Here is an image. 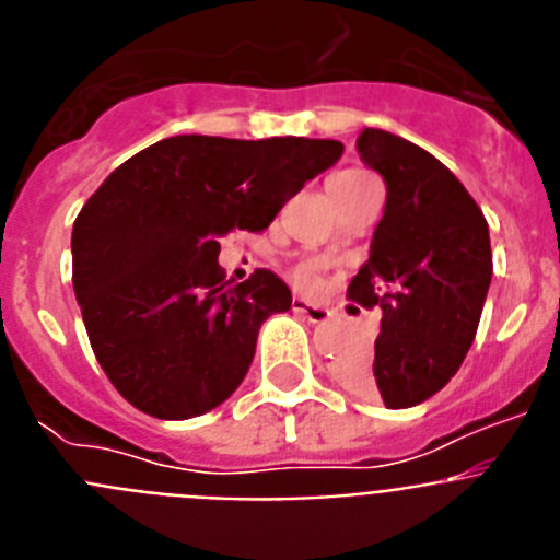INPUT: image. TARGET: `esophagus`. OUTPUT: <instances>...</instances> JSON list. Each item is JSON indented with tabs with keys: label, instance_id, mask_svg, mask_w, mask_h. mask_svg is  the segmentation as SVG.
I'll use <instances>...</instances> for the list:
<instances>
[{
	"label": "esophagus",
	"instance_id": "1",
	"mask_svg": "<svg viewBox=\"0 0 560 560\" xmlns=\"http://www.w3.org/2000/svg\"><path fill=\"white\" fill-rule=\"evenodd\" d=\"M294 311L296 314H303L305 319H308V323H314V325H319V323H328L330 319V311L325 308V305H314V303H308V300H303V296H294Z\"/></svg>",
	"mask_w": 560,
	"mask_h": 560
}]
</instances>
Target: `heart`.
<instances>
[{"mask_svg": "<svg viewBox=\"0 0 560 560\" xmlns=\"http://www.w3.org/2000/svg\"><path fill=\"white\" fill-rule=\"evenodd\" d=\"M350 176H364V173H361V171H341V173H336L330 182L350 179ZM291 277H294L296 289H303V291L319 289V285H323V264H319V260H303V264L294 266Z\"/></svg>", "mask_w": 560, "mask_h": 560, "instance_id": "b5f03b06", "label": "heart"}]
</instances>
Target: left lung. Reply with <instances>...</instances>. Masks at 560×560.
<instances>
[{"instance_id": "obj_1", "label": "left lung", "mask_w": 560, "mask_h": 560, "mask_svg": "<svg viewBox=\"0 0 560 560\" xmlns=\"http://www.w3.org/2000/svg\"><path fill=\"white\" fill-rule=\"evenodd\" d=\"M355 148L387 182V205L348 300L381 311V334L375 353L341 361L339 381L407 409L446 387L471 348L491 237L471 192L429 151L381 128H364Z\"/></svg>"}]
</instances>
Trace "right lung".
Instances as JSON below:
<instances>
[{"label": "right lung", "instance_id": "right-lung-1", "mask_svg": "<svg viewBox=\"0 0 560 560\" xmlns=\"http://www.w3.org/2000/svg\"><path fill=\"white\" fill-rule=\"evenodd\" d=\"M339 140L167 137L133 153L72 226V285L103 373L140 412L185 420L244 381L266 316L291 308L269 269L226 283L219 237L260 232L341 156Z\"/></svg>", "mask_w": 560, "mask_h": 560}]
</instances>
